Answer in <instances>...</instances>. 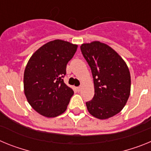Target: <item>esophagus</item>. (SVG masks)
I'll list each match as a JSON object with an SVG mask.
<instances>
[{
	"label": "esophagus",
	"instance_id": "34e87169",
	"mask_svg": "<svg viewBox=\"0 0 151 151\" xmlns=\"http://www.w3.org/2000/svg\"><path fill=\"white\" fill-rule=\"evenodd\" d=\"M82 85H81V86H79V87L78 88V91H81V89H82Z\"/></svg>",
	"mask_w": 151,
	"mask_h": 151
}]
</instances>
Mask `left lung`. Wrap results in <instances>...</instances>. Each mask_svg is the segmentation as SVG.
Here are the masks:
<instances>
[{
  "mask_svg": "<svg viewBox=\"0 0 151 151\" xmlns=\"http://www.w3.org/2000/svg\"><path fill=\"white\" fill-rule=\"evenodd\" d=\"M81 50L94 79V95L86 102L88 110L99 119L113 117L123 109L130 95L127 64L111 47L98 41L82 44Z\"/></svg>",
  "mask_w": 151,
  "mask_h": 151,
  "instance_id": "left-lung-1",
  "label": "left lung"
}]
</instances>
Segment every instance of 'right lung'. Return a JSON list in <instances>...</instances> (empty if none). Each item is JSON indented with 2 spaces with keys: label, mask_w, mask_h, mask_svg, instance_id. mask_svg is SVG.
Here are the masks:
<instances>
[{
  "label": "right lung",
  "mask_w": 151,
  "mask_h": 151,
  "mask_svg": "<svg viewBox=\"0 0 151 151\" xmlns=\"http://www.w3.org/2000/svg\"><path fill=\"white\" fill-rule=\"evenodd\" d=\"M78 48L63 40H54L39 47L27 63L23 76L24 93L30 106L48 118L66 110L73 89L64 83L66 64Z\"/></svg>",
  "instance_id": "obj_1"
}]
</instances>
